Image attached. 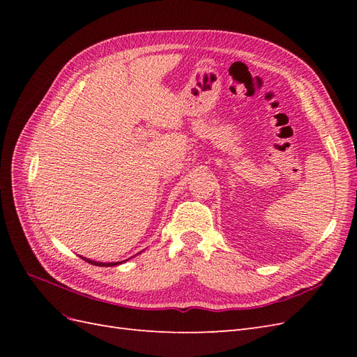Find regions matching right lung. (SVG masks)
<instances>
[{
	"mask_svg": "<svg viewBox=\"0 0 357 357\" xmlns=\"http://www.w3.org/2000/svg\"><path fill=\"white\" fill-rule=\"evenodd\" d=\"M84 259V257H83ZM86 262H89V264H92V265H96V266H114V265H119V264H122V262H114V264H100V262H95V261H89V259H84Z\"/></svg>",
	"mask_w": 357,
	"mask_h": 357,
	"instance_id": "1",
	"label": "right lung"
}]
</instances>
